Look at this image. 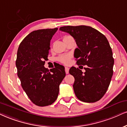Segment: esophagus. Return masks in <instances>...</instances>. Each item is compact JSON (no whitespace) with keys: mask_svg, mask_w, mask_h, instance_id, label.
I'll return each instance as SVG.
<instances>
[{"mask_svg":"<svg viewBox=\"0 0 127 127\" xmlns=\"http://www.w3.org/2000/svg\"><path fill=\"white\" fill-rule=\"evenodd\" d=\"M65 72H66V74L69 73V68H68V67H65Z\"/></svg>","mask_w":127,"mask_h":127,"instance_id":"esophagus-1","label":"esophagus"}]
</instances>
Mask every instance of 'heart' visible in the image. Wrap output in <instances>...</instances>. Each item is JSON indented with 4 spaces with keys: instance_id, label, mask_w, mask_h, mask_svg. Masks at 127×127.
<instances>
[{
    "instance_id": "b5f03b06",
    "label": "heart",
    "mask_w": 127,
    "mask_h": 127,
    "mask_svg": "<svg viewBox=\"0 0 127 127\" xmlns=\"http://www.w3.org/2000/svg\"><path fill=\"white\" fill-rule=\"evenodd\" d=\"M71 37V36H65L64 37L63 40L64 41H65V40L68 39L69 38ZM71 56L70 55H62L59 56L58 58H57V60L59 61V62H61V63L64 64H68L69 63L70 60H71Z\"/></svg>"
}]
</instances>
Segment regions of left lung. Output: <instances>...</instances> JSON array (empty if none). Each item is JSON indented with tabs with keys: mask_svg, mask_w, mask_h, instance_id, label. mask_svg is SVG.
<instances>
[{
	"mask_svg": "<svg viewBox=\"0 0 127 127\" xmlns=\"http://www.w3.org/2000/svg\"><path fill=\"white\" fill-rule=\"evenodd\" d=\"M59 30L70 34L78 48L74 52L78 65H87L83 73L75 67L69 72L75 78L76 97L85 102H95L106 93L113 75L114 60L107 37L94 28L84 25L62 26Z\"/></svg>",
	"mask_w": 127,
	"mask_h": 127,
	"instance_id": "obj_1",
	"label": "left lung"
}]
</instances>
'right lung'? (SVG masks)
Masks as SVG:
<instances>
[{
	"instance_id": "1",
	"label": "right lung",
	"mask_w": 127,
	"mask_h": 127,
	"mask_svg": "<svg viewBox=\"0 0 127 127\" xmlns=\"http://www.w3.org/2000/svg\"><path fill=\"white\" fill-rule=\"evenodd\" d=\"M58 28L34 31L23 39L17 52L16 66L21 85L34 104L48 106L57 99L59 85L65 78V68L59 65L45 68L50 42Z\"/></svg>"
}]
</instances>
